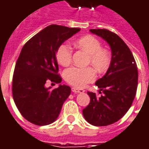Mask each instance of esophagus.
Masks as SVG:
<instances>
[{
  "mask_svg": "<svg viewBox=\"0 0 149 149\" xmlns=\"http://www.w3.org/2000/svg\"><path fill=\"white\" fill-rule=\"evenodd\" d=\"M72 91L73 93H83L84 92V90L81 89H78V88H75V87H73V88H72Z\"/></svg>",
  "mask_w": 149,
  "mask_h": 149,
  "instance_id": "1",
  "label": "esophagus"
}]
</instances>
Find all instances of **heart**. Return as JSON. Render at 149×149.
Returning <instances> with one entry per match:
<instances>
[{"label": "heart", "instance_id": "heart-1", "mask_svg": "<svg viewBox=\"0 0 149 149\" xmlns=\"http://www.w3.org/2000/svg\"><path fill=\"white\" fill-rule=\"evenodd\" d=\"M76 46L89 55V64H91L99 72L107 71L111 64V55L107 50L102 48V43L97 38L92 35H87L78 39ZM72 56L71 47L67 43L60 45L57 50L56 59L63 66H67L71 63ZM64 76L68 84L81 88L95 80L96 72L91 67H71L64 71Z\"/></svg>", "mask_w": 149, "mask_h": 149}]
</instances>
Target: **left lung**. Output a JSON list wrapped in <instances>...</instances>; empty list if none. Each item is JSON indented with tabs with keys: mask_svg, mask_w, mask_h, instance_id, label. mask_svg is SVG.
I'll return each mask as SVG.
<instances>
[{
	"mask_svg": "<svg viewBox=\"0 0 149 149\" xmlns=\"http://www.w3.org/2000/svg\"><path fill=\"white\" fill-rule=\"evenodd\" d=\"M89 31L109 44L111 60L107 73L95 83L103 94L97 97L88 91L90 102L82 113L90 124L107 126L118 121L130 109L138 85V70L131 50L119 36L106 29Z\"/></svg>",
	"mask_w": 149,
	"mask_h": 149,
	"instance_id": "8db88e82",
	"label": "left lung"
}]
</instances>
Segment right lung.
<instances>
[{
  "instance_id": "add662e5",
  "label": "right lung",
  "mask_w": 149,
  "mask_h": 149,
  "mask_svg": "<svg viewBox=\"0 0 149 149\" xmlns=\"http://www.w3.org/2000/svg\"><path fill=\"white\" fill-rule=\"evenodd\" d=\"M80 31V28L50 25L32 37L21 51L13 72V100L22 115L35 125H48L56 121L71 93L68 85H59L51 89L46 83L62 81L57 74V50Z\"/></svg>"
}]
</instances>
